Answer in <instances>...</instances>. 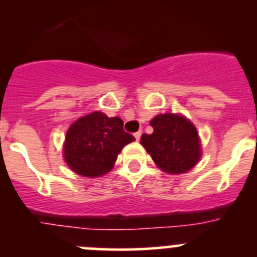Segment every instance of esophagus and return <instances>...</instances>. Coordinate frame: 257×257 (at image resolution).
<instances>
[{
    "label": "esophagus",
    "instance_id": "1",
    "mask_svg": "<svg viewBox=\"0 0 257 257\" xmlns=\"http://www.w3.org/2000/svg\"><path fill=\"white\" fill-rule=\"evenodd\" d=\"M141 136H142V132L139 131V132H137V133H134V137H136V139L137 141L139 142V139H141Z\"/></svg>",
    "mask_w": 257,
    "mask_h": 257
}]
</instances>
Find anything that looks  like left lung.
Wrapping results in <instances>:
<instances>
[{
	"instance_id": "obj_1",
	"label": "left lung",
	"mask_w": 257,
	"mask_h": 257,
	"mask_svg": "<svg viewBox=\"0 0 257 257\" xmlns=\"http://www.w3.org/2000/svg\"><path fill=\"white\" fill-rule=\"evenodd\" d=\"M152 134H143V145L158 168L169 174H183L196 165L201 147L196 128L180 114H158L150 120Z\"/></svg>"
}]
</instances>
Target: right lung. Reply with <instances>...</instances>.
Returning a JSON list of instances; mask_svg holds the SVG:
<instances>
[{
	"instance_id": "1",
	"label": "right lung",
	"mask_w": 257,
	"mask_h": 257,
	"mask_svg": "<svg viewBox=\"0 0 257 257\" xmlns=\"http://www.w3.org/2000/svg\"><path fill=\"white\" fill-rule=\"evenodd\" d=\"M134 141L132 134L124 132L119 116L108 118L104 113L93 112L69 126L63 157L74 173L97 178L110 172L121 149Z\"/></svg>"
}]
</instances>
